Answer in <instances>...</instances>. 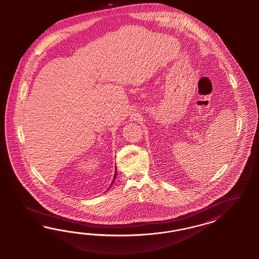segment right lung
Here are the masks:
<instances>
[{"mask_svg": "<svg viewBox=\"0 0 259 259\" xmlns=\"http://www.w3.org/2000/svg\"><path fill=\"white\" fill-rule=\"evenodd\" d=\"M116 176H117V168H116V172H115V177H114V179H113V181H112V183H111V185L110 186H112V184H113V182L115 181V179H116Z\"/></svg>", "mask_w": 259, "mask_h": 259, "instance_id": "right-lung-1", "label": "right lung"}]
</instances>
